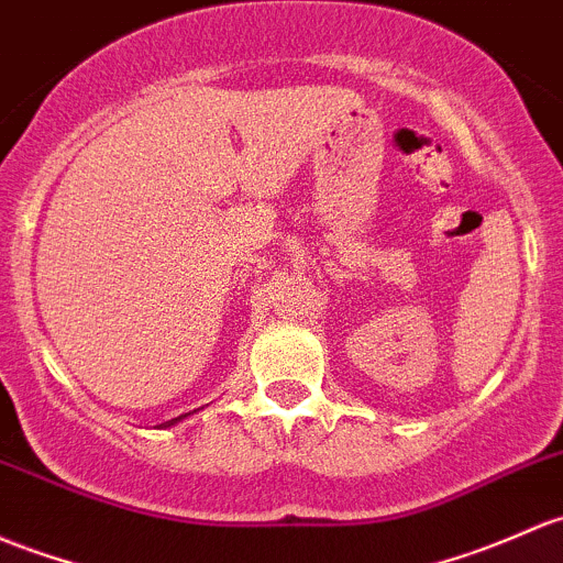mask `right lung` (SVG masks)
<instances>
[{
    "label": "right lung",
    "mask_w": 563,
    "mask_h": 563,
    "mask_svg": "<svg viewBox=\"0 0 563 563\" xmlns=\"http://www.w3.org/2000/svg\"><path fill=\"white\" fill-rule=\"evenodd\" d=\"M194 412H197V410H194ZM188 416H191V412H186V416H177V418H173V421H167V423H162V429H169V426H175V423H180V421H183V418H188Z\"/></svg>",
    "instance_id": "add662e5"
}]
</instances>
